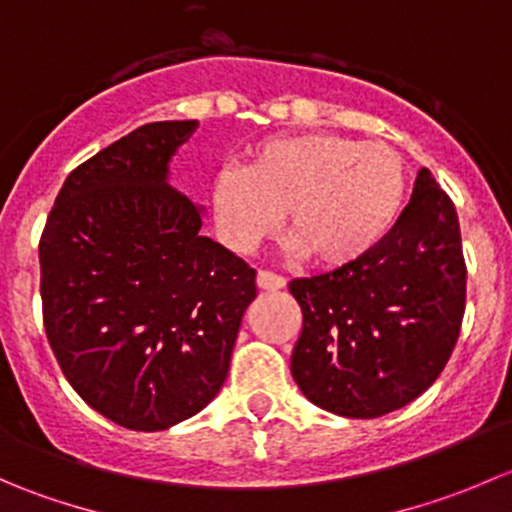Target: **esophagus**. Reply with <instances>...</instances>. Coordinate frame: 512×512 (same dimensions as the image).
I'll use <instances>...</instances> for the list:
<instances>
[{
	"instance_id": "1",
	"label": "esophagus",
	"mask_w": 512,
	"mask_h": 512,
	"mask_svg": "<svg viewBox=\"0 0 512 512\" xmlns=\"http://www.w3.org/2000/svg\"><path fill=\"white\" fill-rule=\"evenodd\" d=\"M285 285L287 280L282 275H277V272H270V270L257 272V287L260 289H282Z\"/></svg>"
}]
</instances>
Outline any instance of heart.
Here are the masks:
<instances>
[{
    "label": "heart",
    "mask_w": 512,
    "mask_h": 512,
    "mask_svg": "<svg viewBox=\"0 0 512 512\" xmlns=\"http://www.w3.org/2000/svg\"><path fill=\"white\" fill-rule=\"evenodd\" d=\"M406 165L386 141L329 131L275 136L245 153L242 173L213 183L220 235L250 252L287 213V240L319 270H344L389 237L404 208Z\"/></svg>",
    "instance_id": "b5f03b06"
}]
</instances>
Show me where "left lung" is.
I'll list each match as a JSON object with an SVG mask.
<instances>
[{"mask_svg": "<svg viewBox=\"0 0 512 512\" xmlns=\"http://www.w3.org/2000/svg\"><path fill=\"white\" fill-rule=\"evenodd\" d=\"M302 307L292 376L319 409L376 418L421 396L461 334L466 260L456 205L428 168L384 242L344 270L289 282Z\"/></svg>", "mask_w": 512, "mask_h": 512, "instance_id": "obj_1", "label": "left lung"}]
</instances>
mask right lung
<instances>
[{
    "mask_svg": "<svg viewBox=\"0 0 512 512\" xmlns=\"http://www.w3.org/2000/svg\"><path fill=\"white\" fill-rule=\"evenodd\" d=\"M195 121L136 128L74 168L39 240L46 339L76 394L133 431H163L225 384L255 270L200 235L165 183Z\"/></svg>",
    "mask_w": 512,
    "mask_h": 512,
    "instance_id": "1",
    "label": "right lung"
}]
</instances>
